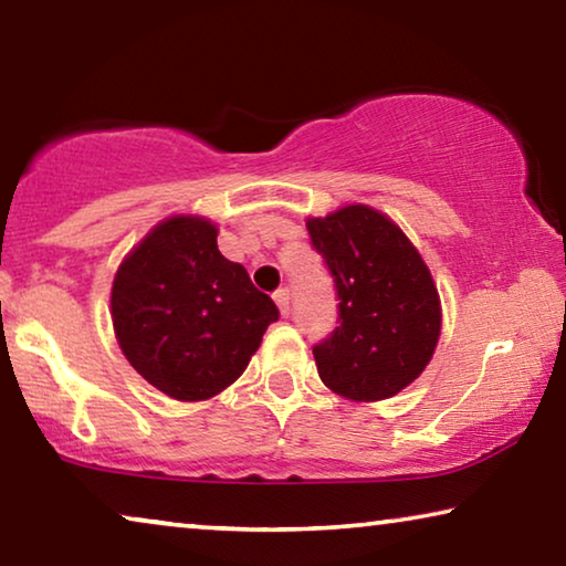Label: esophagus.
<instances>
[{
  "label": "esophagus",
  "mask_w": 566,
  "mask_h": 566,
  "mask_svg": "<svg viewBox=\"0 0 566 566\" xmlns=\"http://www.w3.org/2000/svg\"><path fill=\"white\" fill-rule=\"evenodd\" d=\"M273 298L277 303V308H281V314L289 316V311H291V291L289 289H277L273 293Z\"/></svg>",
  "instance_id": "esophagus-1"
}]
</instances>
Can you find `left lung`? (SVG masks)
<instances>
[{
    "label": "left lung",
    "instance_id": "1",
    "mask_svg": "<svg viewBox=\"0 0 566 566\" xmlns=\"http://www.w3.org/2000/svg\"><path fill=\"white\" fill-rule=\"evenodd\" d=\"M337 291V326L314 344L318 378L349 400H382L429 365L441 329L437 285L408 237L355 203L306 222Z\"/></svg>",
    "mask_w": 566,
    "mask_h": 566
}]
</instances>
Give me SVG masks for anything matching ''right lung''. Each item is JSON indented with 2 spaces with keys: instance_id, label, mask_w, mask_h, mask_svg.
<instances>
[{
  "instance_id": "right-lung-1",
  "label": "right lung",
  "mask_w": 566,
  "mask_h": 566,
  "mask_svg": "<svg viewBox=\"0 0 566 566\" xmlns=\"http://www.w3.org/2000/svg\"><path fill=\"white\" fill-rule=\"evenodd\" d=\"M273 298L217 248V227L174 217L119 265L112 324L129 365L176 400L222 392L277 322Z\"/></svg>"
}]
</instances>
